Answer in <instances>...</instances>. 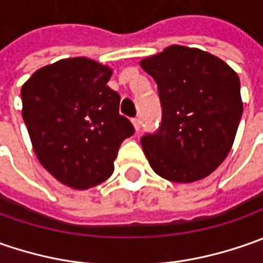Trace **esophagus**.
<instances>
[{
    "label": "esophagus",
    "mask_w": 263,
    "mask_h": 263,
    "mask_svg": "<svg viewBox=\"0 0 263 263\" xmlns=\"http://www.w3.org/2000/svg\"><path fill=\"white\" fill-rule=\"evenodd\" d=\"M132 121H133V126H135V128H136V132H139V130H140V118H133V120H132Z\"/></svg>",
    "instance_id": "esophagus-1"
}]
</instances>
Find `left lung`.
I'll return each mask as SVG.
<instances>
[{
	"label": "left lung",
	"instance_id": "left-lung-1",
	"mask_svg": "<svg viewBox=\"0 0 263 263\" xmlns=\"http://www.w3.org/2000/svg\"><path fill=\"white\" fill-rule=\"evenodd\" d=\"M154 77L161 126L140 139L158 176L174 183L208 177L226 159L243 114L237 73L197 48L171 45L140 61Z\"/></svg>",
	"mask_w": 263,
	"mask_h": 263
}]
</instances>
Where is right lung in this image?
I'll return each instance as SVG.
<instances>
[{
	"label": "right lung",
	"instance_id": "1",
	"mask_svg": "<svg viewBox=\"0 0 263 263\" xmlns=\"http://www.w3.org/2000/svg\"><path fill=\"white\" fill-rule=\"evenodd\" d=\"M112 70L85 57L42 67L22 87V116L42 167L63 184L86 190L105 181L135 127L120 116Z\"/></svg>",
	"mask_w": 263,
	"mask_h": 263
}]
</instances>
